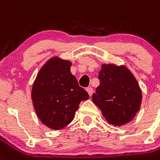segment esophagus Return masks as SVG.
I'll return each instance as SVG.
<instances>
[{"instance_id":"34e87169","label":"esophagus","mask_w":160,"mask_h":160,"mask_svg":"<svg viewBox=\"0 0 160 160\" xmlns=\"http://www.w3.org/2000/svg\"><path fill=\"white\" fill-rule=\"evenodd\" d=\"M86 91L88 92V93L89 94V96L91 97L92 95V92H93V90H92V88L91 87H88V88H87Z\"/></svg>"}]
</instances>
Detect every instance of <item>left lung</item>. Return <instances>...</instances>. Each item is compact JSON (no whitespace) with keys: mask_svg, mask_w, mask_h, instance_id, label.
Returning <instances> with one entry per match:
<instances>
[{"mask_svg":"<svg viewBox=\"0 0 160 160\" xmlns=\"http://www.w3.org/2000/svg\"><path fill=\"white\" fill-rule=\"evenodd\" d=\"M98 78L100 84L92 95V102L105 119L114 126L131 122L142 102V91L134 75L124 65L104 63Z\"/></svg>","mask_w":160,"mask_h":160,"instance_id":"8db88e82","label":"left lung"}]
</instances>
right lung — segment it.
I'll list each match as a JSON object with an SVG mask.
<instances>
[{"instance_id": "add662e5", "label": "right lung", "mask_w": 160, "mask_h": 160, "mask_svg": "<svg viewBox=\"0 0 160 160\" xmlns=\"http://www.w3.org/2000/svg\"><path fill=\"white\" fill-rule=\"evenodd\" d=\"M72 62L52 57L41 68L32 88L33 107L41 122L58 130L74 118L79 103L89 98L71 73Z\"/></svg>"}]
</instances>
